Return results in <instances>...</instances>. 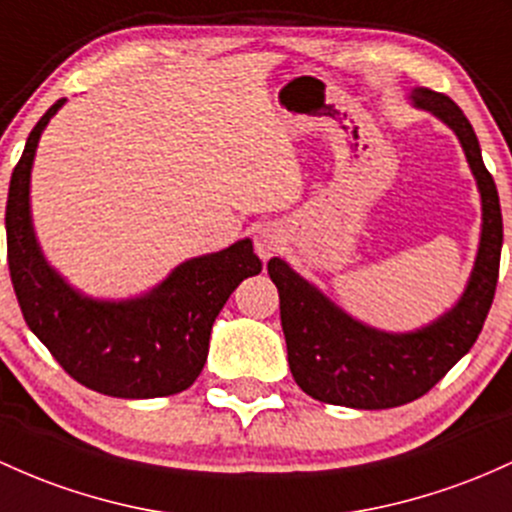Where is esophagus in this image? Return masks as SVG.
<instances>
[{
    "instance_id": "obj_1",
    "label": "esophagus",
    "mask_w": 512,
    "mask_h": 512,
    "mask_svg": "<svg viewBox=\"0 0 512 512\" xmlns=\"http://www.w3.org/2000/svg\"><path fill=\"white\" fill-rule=\"evenodd\" d=\"M279 245H282V238H279L277 230L262 228L260 233L255 235V250L262 260H269V257L279 250Z\"/></svg>"
}]
</instances>
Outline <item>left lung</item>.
<instances>
[{"label": "left lung", "instance_id": "left-lung-1", "mask_svg": "<svg viewBox=\"0 0 512 512\" xmlns=\"http://www.w3.org/2000/svg\"><path fill=\"white\" fill-rule=\"evenodd\" d=\"M418 109L430 111L457 133L481 194V243L462 299L413 333H384L359 323L338 303L279 257L267 272L279 289V313L296 384L316 401L379 411L428 393L471 350L496 296L501 267L503 216L498 189L481 157L474 128L457 104L440 92H411Z\"/></svg>", "mask_w": 512, "mask_h": 512}]
</instances>
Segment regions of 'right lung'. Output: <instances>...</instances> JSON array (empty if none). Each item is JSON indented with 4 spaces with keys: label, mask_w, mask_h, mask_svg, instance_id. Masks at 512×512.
Wrapping results in <instances>:
<instances>
[{
    "label": "right lung",
    "mask_w": 512,
    "mask_h": 512,
    "mask_svg": "<svg viewBox=\"0 0 512 512\" xmlns=\"http://www.w3.org/2000/svg\"><path fill=\"white\" fill-rule=\"evenodd\" d=\"M58 99L33 126L7 199V257L28 328L87 389L116 398L172 396L194 384L209 355L213 320L243 279L262 272L252 240L194 257L153 291L126 301L89 299L48 265L31 223V167Z\"/></svg>",
    "instance_id": "add662e5"
}]
</instances>
